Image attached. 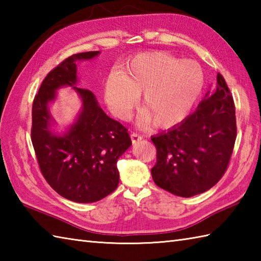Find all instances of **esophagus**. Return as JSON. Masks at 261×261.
<instances>
[{
	"instance_id": "34e87169",
	"label": "esophagus",
	"mask_w": 261,
	"mask_h": 261,
	"mask_svg": "<svg viewBox=\"0 0 261 261\" xmlns=\"http://www.w3.org/2000/svg\"><path fill=\"white\" fill-rule=\"evenodd\" d=\"M130 137H131L132 143H137V142H139V141L142 140V137L139 136V135H137V134H131Z\"/></svg>"
}]
</instances>
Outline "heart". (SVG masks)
<instances>
[{
    "instance_id": "obj_1",
    "label": "heart",
    "mask_w": 261,
    "mask_h": 261,
    "mask_svg": "<svg viewBox=\"0 0 261 261\" xmlns=\"http://www.w3.org/2000/svg\"><path fill=\"white\" fill-rule=\"evenodd\" d=\"M203 70L196 62L166 51L136 55L104 83V97L116 118L126 120L142 92V125L169 129L184 121L201 95Z\"/></svg>"
}]
</instances>
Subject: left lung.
Segmentation results:
<instances>
[{
  "label": "left lung",
  "mask_w": 261,
  "mask_h": 261,
  "mask_svg": "<svg viewBox=\"0 0 261 261\" xmlns=\"http://www.w3.org/2000/svg\"><path fill=\"white\" fill-rule=\"evenodd\" d=\"M237 137L233 98L223 76L195 112L176 126L152 136L157 163L154 184L174 195L192 197L208 191L225 173Z\"/></svg>",
  "instance_id": "obj_1"
}]
</instances>
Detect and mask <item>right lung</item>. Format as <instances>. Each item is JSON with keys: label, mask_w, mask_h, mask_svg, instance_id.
Wrapping results in <instances>:
<instances>
[{"label": "right lung", "mask_w": 261, "mask_h": 261, "mask_svg": "<svg viewBox=\"0 0 261 261\" xmlns=\"http://www.w3.org/2000/svg\"><path fill=\"white\" fill-rule=\"evenodd\" d=\"M99 54L81 53L65 59L46 76L32 104L31 140L39 167L59 195L77 203L97 202L116 190V163L132 145L127 130L104 113L95 95L77 86L76 64ZM63 87L79 94L82 108L74 123L58 134L48 104Z\"/></svg>", "instance_id": "add662e5"}]
</instances>
